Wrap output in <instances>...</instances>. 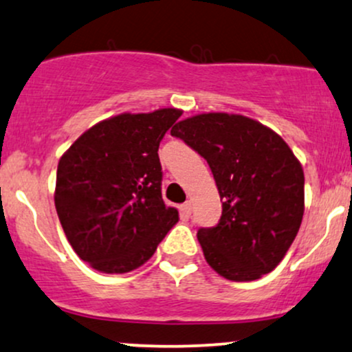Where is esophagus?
<instances>
[{"label":"esophagus","instance_id":"obj_1","mask_svg":"<svg viewBox=\"0 0 352 352\" xmlns=\"http://www.w3.org/2000/svg\"><path fill=\"white\" fill-rule=\"evenodd\" d=\"M192 212V204L191 202H184L183 206H181V214H183V217H189Z\"/></svg>","mask_w":352,"mask_h":352}]
</instances>
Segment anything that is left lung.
I'll list each match as a JSON object with an SVG mask.
<instances>
[{"label": "left lung", "mask_w": 352, "mask_h": 352, "mask_svg": "<svg viewBox=\"0 0 352 352\" xmlns=\"http://www.w3.org/2000/svg\"><path fill=\"white\" fill-rule=\"evenodd\" d=\"M171 135L208 161L222 216L197 230L204 257L219 275L252 282L282 262L305 210L300 161L274 130L242 115L201 113Z\"/></svg>", "instance_id": "8db88e82"}]
</instances>
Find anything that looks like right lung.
Returning <instances> with one entry per match:
<instances>
[{
  "label": "right lung",
  "mask_w": 352,
  "mask_h": 352,
  "mask_svg": "<svg viewBox=\"0 0 352 352\" xmlns=\"http://www.w3.org/2000/svg\"><path fill=\"white\" fill-rule=\"evenodd\" d=\"M183 111L122 113L97 123L62 155L57 216L76 254L103 274L142 267L176 224L161 196L160 142Z\"/></svg>",
  "instance_id": "1"
}]
</instances>
